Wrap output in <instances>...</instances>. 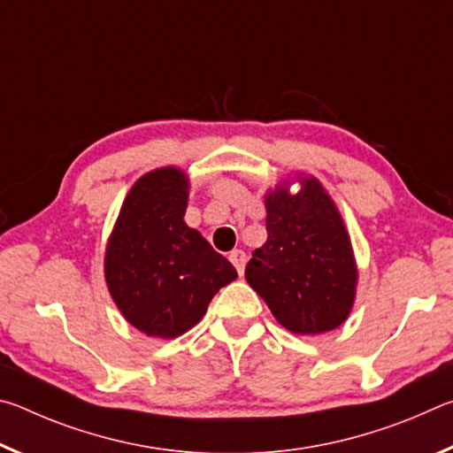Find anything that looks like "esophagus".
Segmentation results:
<instances>
[{
    "instance_id": "esophagus-1",
    "label": "esophagus",
    "mask_w": 453,
    "mask_h": 453,
    "mask_svg": "<svg viewBox=\"0 0 453 453\" xmlns=\"http://www.w3.org/2000/svg\"><path fill=\"white\" fill-rule=\"evenodd\" d=\"M229 262L235 265V270L240 275H243V267H245V254L242 250H234L232 254H229Z\"/></svg>"
}]
</instances>
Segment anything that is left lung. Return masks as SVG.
Returning a JSON list of instances; mask_svg holds the SVG:
<instances>
[{
  "mask_svg": "<svg viewBox=\"0 0 453 453\" xmlns=\"http://www.w3.org/2000/svg\"><path fill=\"white\" fill-rule=\"evenodd\" d=\"M267 242L245 265V280L273 318L294 334L313 335L346 321L356 297V262L340 211L318 180L302 191L265 197Z\"/></svg>",
  "mask_w": 453,
  "mask_h": 453,
  "instance_id": "8db88e82",
  "label": "left lung"
}]
</instances>
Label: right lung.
Instances as JSON below:
<instances>
[{"label": "right lung", "mask_w": 453, "mask_h": 453, "mask_svg": "<svg viewBox=\"0 0 453 453\" xmlns=\"http://www.w3.org/2000/svg\"><path fill=\"white\" fill-rule=\"evenodd\" d=\"M188 180L175 167L145 173L121 205L105 251V281L140 332L172 340L203 318L235 267L186 226Z\"/></svg>", "instance_id": "add662e5"}]
</instances>
